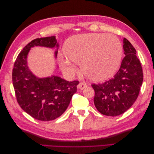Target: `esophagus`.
I'll list each match as a JSON object with an SVG mask.
<instances>
[{"mask_svg":"<svg viewBox=\"0 0 154 154\" xmlns=\"http://www.w3.org/2000/svg\"><path fill=\"white\" fill-rule=\"evenodd\" d=\"M87 85L86 83L81 82V83H79V85H78V88H79V89L83 90V89H84L85 87H87Z\"/></svg>","mask_w":154,"mask_h":154,"instance_id":"34e87169","label":"esophagus"}]
</instances>
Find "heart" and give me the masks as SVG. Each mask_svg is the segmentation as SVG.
<instances>
[{
    "label": "heart",
    "mask_w": 154,
    "mask_h": 154,
    "mask_svg": "<svg viewBox=\"0 0 154 154\" xmlns=\"http://www.w3.org/2000/svg\"><path fill=\"white\" fill-rule=\"evenodd\" d=\"M66 57L60 56L58 63L69 76L76 72L74 64H80L82 72L94 81L105 80L117 71L122 54V45L112 35L87 33L69 38L63 46Z\"/></svg>",
    "instance_id": "b5f03b06"
}]
</instances>
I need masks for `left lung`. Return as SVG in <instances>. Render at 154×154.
I'll use <instances>...</instances> for the list:
<instances>
[{"label": "left lung", "mask_w": 154, "mask_h": 154, "mask_svg": "<svg viewBox=\"0 0 154 154\" xmlns=\"http://www.w3.org/2000/svg\"><path fill=\"white\" fill-rule=\"evenodd\" d=\"M125 57L118 72L103 83L92 84L96 108L102 114L117 116L129 109L137 100L143 80V69L136 51L123 38Z\"/></svg>", "instance_id": "left-lung-1"}]
</instances>
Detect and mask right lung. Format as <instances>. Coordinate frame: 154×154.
Returning a JSON list of instances; mask_svg holds the SVG:
<instances>
[{"label":"right lung","instance_id":"add662e5","mask_svg":"<svg viewBox=\"0 0 154 154\" xmlns=\"http://www.w3.org/2000/svg\"><path fill=\"white\" fill-rule=\"evenodd\" d=\"M58 48L54 36L32 40L18 55L14 63L12 81L18 103L31 117L48 122L60 117L77 91L78 81L68 82L59 76L40 78L29 70L27 57L31 48ZM58 51H55V57Z\"/></svg>","mask_w":154,"mask_h":154}]
</instances>
